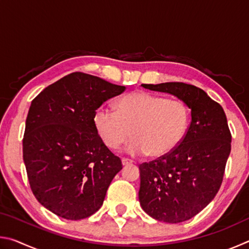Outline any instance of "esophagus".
I'll use <instances>...</instances> for the list:
<instances>
[{
	"label": "esophagus",
	"instance_id": "obj_1",
	"mask_svg": "<svg viewBox=\"0 0 249 249\" xmlns=\"http://www.w3.org/2000/svg\"><path fill=\"white\" fill-rule=\"evenodd\" d=\"M133 161L130 159H127V158H123L122 159V165L123 166H127V165H130Z\"/></svg>",
	"mask_w": 249,
	"mask_h": 249
}]
</instances>
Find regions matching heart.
<instances>
[{"label":"heart","mask_w":249,"mask_h":249,"mask_svg":"<svg viewBox=\"0 0 249 249\" xmlns=\"http://www.w3.org/2000/svg\"><path fill=\"white\" fill-rule=\"evenodd\" d=\"M96 133L108 148L127 146L130 155L161 157L178 147L190 122L189 108L182 101L166 99L144 91H135L115 103V111L101 107L95 112Z\"/></svg>","instance_id":"1"}]
</instances>
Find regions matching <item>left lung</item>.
<instances>
[{
	"label": "left lung",
	"instance_id": "left-lung-1",
	"mask_svg": "<svg viewBox=\"0 0 249 249\" xmlns=\"http://www.w3.org/2000/svg\"><path fill=\"white\" fill-rule=\"evenodd\" d=\"M177 96L191 109V122L175 150L140 165L142 210L155 220L180 223L196 216L216 196L231 153L224 109L192 84H142Z\"/></svg>",
	"mask_w": 249,
	"mask_h": 249
}]
</instances>
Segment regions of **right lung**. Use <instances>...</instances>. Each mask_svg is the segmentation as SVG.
I'll list each match as a JSON object with an SVG mask.
<instances>
[{
	"label": "right lung",
	"instance_id": "obj_1",
	"mask_svg": "<svg viewBox=\"0 0 249 249\" xmlns=\"http://www.w3.org/2000/svg\"><path fill=\"white\" fill-rule=\"evenodd\" d=\"M126 88L72 72L32 101L23 138L29 185L39 203L66 220H82L103 204L121 159L96 133L95 111Z\"/></svg>",
	"mask_w": 249,
	"mask_h": 249
}]
</instances>
